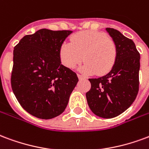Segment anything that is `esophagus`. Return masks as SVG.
I'll return each mask as SVG.
<instances>
[{"mask_svg":"<svg viewBox=\"0 0 149 149\" xmlns=\"http://www.w3.org/2000/svg\"><path fill=\"white\" fill-rule=\"evenodd\" d=\"M77 77L79 78V80H82V79H84L83 76H81V75L80 74H77Z\"/></svg>","mask_w":149,"mask_h":149,"instance_id":"esophagus-1","label":"esophagus"}]
</instances>
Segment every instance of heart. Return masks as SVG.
Here are the masks:
<instances>
[{"mask_svg": "<svg viewBox=\"0 0 149 149\" xmlns=\"http://www.w3.org/2000/svg\"><path fill=\"white\" fill-rule=\"evenodd\" d=\"M60 59L64 65L73 69L86 61L80 70L84 74L103 75L111 71L117 57L116 46L105 33L85 31L72 36L71 42H63L60 47Z\"/></svg>", "mask_w": 149, "mask_h": 149, "instance_id": "obj_1", "label": "heart"}]
</instances>
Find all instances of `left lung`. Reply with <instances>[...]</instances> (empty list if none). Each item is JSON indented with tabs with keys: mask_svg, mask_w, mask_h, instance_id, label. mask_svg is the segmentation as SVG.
<instances>
[{
	"mask_svg": "<svg viewBox=\"0 0 149 149\" xmlns=\"http://www.w3.org/2000/svg\"><path fill=\"white\" fill-rule=\"evenodd\" d=\"M117 49L113 68L99 78L89 79L91 89L86 98L91 111L103 118H112L126 111L139 89L140 54L133 40L118 30L106 28Z\"/></svg>",
	"mask_w": 149,
	"mask_h": 149,
	"instance_id": "obj_1",
	"label": "left lung"
}]
</instances>
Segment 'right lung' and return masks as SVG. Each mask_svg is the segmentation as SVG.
Instances as JSON below:
<instances>
[{
	"mask_svg": "<svg viewBox=\"0 0 149 149\" xmlns=\"http://www.w3.org/2000/svg\"><path fill=\"white\" fill-rule=\"evenodd\" d=\"M71 31L41 29L25 35L13 50L11 84L13 93L29 114L51 119L62 114L78 82L64 66L60 47Z\"/></svg>",
	"mask_w": 149,
	"mask_h": 149,
	"instance_id": "add662e5",
	"label": "right lung"
}]
</instances>
